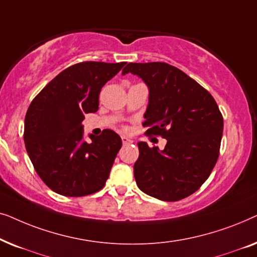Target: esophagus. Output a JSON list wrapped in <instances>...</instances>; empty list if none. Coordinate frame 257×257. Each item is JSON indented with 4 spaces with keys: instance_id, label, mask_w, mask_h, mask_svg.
I'll return each mask as SVG.
<instances>
[{
    "instance_id": "1",
    "label": "esophagus",
    "mask_w": 257,
    "mask_h": 257,
    "mask_svg": "<svg viewBox=\"0 0 257 257\" xmlns=\"http://www.w3.org/2000/svg\"><path fill=\"white\" fill-rule=\"evenodd\" d=\"M121 142H122V145H130V144L133 143L131 139L127 138V137H121Z\"/></svg>"
}]
</instances>
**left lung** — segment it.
Wrapping results in <instances>:
<instances>
[{
  "label": "left lung",
  "instance_id": "left-lung-1",
  "mask_svg": "<svg viewBox=\"0 0 257 257\" xmlns=\"http://www.w3.org/2000/svg\"><path fill=\"white\" fill-rule=\"evenodd\" d=\"M131 72L149 89L144 113L147 133L167 140L164 150L138 143L133 166L138 187L147 195L178 201L208 179L219 158L223 118L208 91L181 70L166 63H128Z\"/></svg>",
  "mask_w": 257,
  "mask_h": 257
}]
</instances>
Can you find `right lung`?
<instances>
[{
    "instance_id": "obj_1",
    "label": "right lung",
    "mask_w": 257,
    "mask_h": 257,
    "mask_svg": "<svg viewBox=\"0 0 257 257\" xmlns=\"http://www.w3.org/2000/svg\"><path fill=\"white\" fill-rule=\"evenodd\" d=\"M121 63L83 62L55 77L31 101L24 119V143L44 184L65 196H84L104 187L121 139L112 130L84 139L83 120L94 113L99 93Z\"/></svg>"
}]
</instances>
